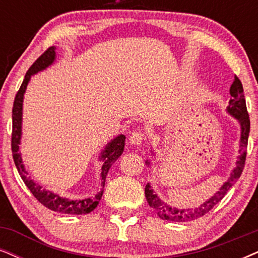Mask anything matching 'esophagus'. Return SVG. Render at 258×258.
<instances>
[{"label":"esophagus","instance_id":"obj_1","mask_svg":"<svg viewBox=\"0 0 258 258\" xmlns=\"http://www.w3.org/2000/svg\"><path fill=\"white\" fill-rule=\"evenodd\" d=\"M144 139H145V135L142 131L132 132L131 137H130V142H131V144L133 145H140Z\"/></svg>","mask_w":258,"mask_h":258}]
</instances>
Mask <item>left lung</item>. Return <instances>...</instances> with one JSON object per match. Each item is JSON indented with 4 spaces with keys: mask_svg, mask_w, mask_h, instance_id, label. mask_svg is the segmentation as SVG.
I'll list each match as a JSON object with an SVG mask.
<instances>
[{
    "mask_svg": "<svg viewBox=\"0 0 258 258\" xmlns=\"http://www.w3.org/2000/svg\"><path fill=\"white\" fill-rule=\"evenodd\" d=\"M231 100L227 106V112L231 115L234 116L240 123V146H239V157L237 161V167L232 170L230 178L225 183L221 185L219 190L213 195L207 201H205L200 207L194 208V210H177V208H172L169 205L164 204L161 199L157 197V194L153 193V189H151V185L148 183L145 185V197L148 200L150 207L152 208L158 217L163 220H170V221H189L198 219L205 214L208 213L212 208H213L218 202L221 201V199L225 197L227 190L236 183L238 178L242 175L244 165H245V158H246V149H247V138H249L250 132V119L249 113L246 109L245 99H244L243 93V86L240 80L237 76H234V81L232 86L230 88ZM146 164L150 163L146 161Z\"/></svg>",
    "mask_w": 258,
    "mask_h": 258,
    "instance_id": "8db88e82",
    "label": "left lung"
}]
</instances>
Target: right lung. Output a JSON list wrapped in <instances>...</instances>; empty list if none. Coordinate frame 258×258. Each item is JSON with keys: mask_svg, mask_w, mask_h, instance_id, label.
Listing matches in <instances>:
<instances>
[{"mask_svg": "<svg viewBox=\"0 0 258 258\" xmlns=\"http://www.w3.org/2000/svg\"><path fill=\"white\" fill-rule=\"evenodd\" d=\"M56 47L51 46L48 47L37 60L34 61L33 65L29 68L26 76L24 78L20 89L16 93L14 105H13V132H12V152H13V159L18 169L19 174H20L22 181L27 185V188L31 190V193L34 195V198L47 207L48 210L59 212V213L64 214H87L94 211L99 205V202L102 198L103 190L97 193L95 197L83 199V200H69V199L61 198L59 195L53 194L50 190L42 189L41 185L35 183L31 177H28V172L26 171L25 165L22 164L21 153L19 152V145H20L21 139V122H22V102H24V94L27 88V84L31 80L32 75L37 74L38 71H41L46 69L47 67L53 63L56 59ZM125 136L120 135L114 138L112 142L106 145L105 150L101 152L100 159L103 161L102 168H101V177H102V185L105 187L106 176L108 174V170L113 165V163L118 159L123 151V146H125Z\"/></svg>", "mask_w": 258, "mask_h": 258, "instance_id": "obj_1", "label": "right lung"}]
</instances>
